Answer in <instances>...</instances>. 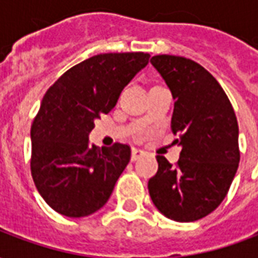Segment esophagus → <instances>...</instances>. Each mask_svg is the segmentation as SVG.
Returning <instances> with one entry per match:
<instances>
[{"instance_id": "esophagus-1", "label": "esophagus", "mask_w": 258, "mask_h": 258, "mask_svg": "<svg viewBox=\"0 0 258 258\" xmlns=\"http://www.w3.org/2000/svg\"><path fill=\"white\" fill-rule=\"evenodd\" d=\"M144 155H145V151L138 149V148H133V151H131V160L135 162V160H138V159L144 156Z\"/></svg>"}]
</instances>
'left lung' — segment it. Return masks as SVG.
I'll use <instances>...</instances> for the list:
<instances>
[{
	"mask_svg": "<svg viewBox=\"0 0 258 258\" xmlns=\"http://www.w3.org/2000/svg\"><path fill=\"white\" fill-rule=\"evenodd\" d=\"M151 63L171 91V130L182 146L175 166L156 156L159 170L148 182L153 205L178 222L196 221L220 206L239 166V127L233 107L203 66L174 55Z\"/></svg>",
	"mask_w": 258,
	"mask_h": 258,
	"instance_id": "obj_1",
	"label": "left lung"
}]
</instances>
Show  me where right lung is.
I'll use <instances>...</instances> for the list:
<instances>
[{"label": "right lung", "mask_w": 258, "mask_h": 258, "mask_svg": "<svg viewBox=\"0 0 258 258\" xmlns=\"http://www.w3.org/2000/svg\"><path fill=\"white\" fill-rule=\"evenodd\" d=\"M149 58L144 52L95 55L69 69L42 98L30 131L31 175L59 214L90 216L110 198L131 149L124 144L90 145L88 135Z\"/></svg>", "instance_id": "1"}]
</instances>
